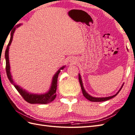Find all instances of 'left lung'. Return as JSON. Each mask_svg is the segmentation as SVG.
<instances>
[{
    "instance_id": "left-lung-1",
    "label": "left lung",
    "mask_w": 135,
    "mask_h": 135,
    "mask_svg": "<svg viewBox=\"0 0 135 135\" xmlns=\"http://www.w3.org/2000/svg\"><path fill=\"white\" fill-rule=\"evenodd\" d=\"M79 81L80 83V85H81V89L82 91V93H83V95L84 96V97H85L86 99H87L88 100H89L90 102H104V101H107L108 100H110L112 98H113L114 97L116 96L118 93L119 92V91L121 90V89L123 86V85L122 86L121 88L117 92L115 95L114 96H110V97H102V98H98V97H91V96H90L89 94H88L86 92V91L85 90L84 87H83V85H82V80H81V75H80V74H79Z\"/></svg>"
}]
</instances>
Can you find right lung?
<instances>
[{
	"instance_id": "1",
	"label": "right lung",
	"mask_w": 135,
	"mask_h": 135,
	"mask_svg": "<svg viewBox=\"0 0 135 135\" xmlns=\"http://www.w3.org/2000/svg\"><path fill=\"white\" fill-rule=\"evenodd\" d=\"M14 30L11 33V37L10 41L8 42V45L7 46L6 49L5 51V58H6V74L8 77V79H9L10 82L12 84L15 88L17 89V90L18 91L19 93L21 94V96L22 97L25 101L27 102L28 103H30V104H47V103H51L53 102L56 98V90H57V78H58V75L60 74L61 70H62L64 68V67H61L57 73L54 75L53 81H52V85L51 86V88L50 90L48 91L47 93L44 94H30L28 93L27 91L25 90H23L21 88L19 87L18 86H17L14 84V82L13 81V79L11 78V75L10 71V64H9V59H8V49H9V46L10 45L11 42L13 40V33L14 32Z\"/></svg>"
}]
</instances>
